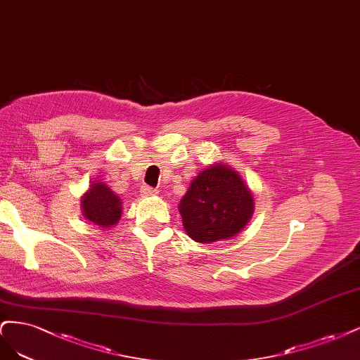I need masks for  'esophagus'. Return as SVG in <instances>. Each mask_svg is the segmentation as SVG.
I'll return each mask as SVG.
<instances>
[{"mask_svg": "<svg viewBox=\"0 0 360 360\" xmlns=\"http://www.w3.org/2000/svg\"><path fill=\"white\" fill-rule=\"evenodd\" d=\"M141 193L143 195H155L158 191L155 188H153V187H148V185H143V187L141 188Z\"/></svg>", "mask_w": 360, "mask_h": 360, "instance_id": "34e87169", "label": "esophagus"}]
</instances>
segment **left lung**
I'll list each match as a JSON object with an SVG mask.
<instances>
[{"instance_id": "obj_1", "label": "left lung", "mask_w": 360, "mask_h": 360, "mask_svg": "<svg viewBox=\"0 0 360 360\" xmlns=\"http://www.w3.org/2000/svg\"><path fill=\"white\" fill-rule=\"evenodd\" d=\"M252 211L254 200L248 187L233 169L224 165L200 172L179 205L185 231L200 243L235 236L245 227Z\"/></svg>"}]
</instances>
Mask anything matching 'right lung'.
Listing matches in <instances>:
<instances>
[{"mask_svg":"<svg viewBox=\"0 0 360 360\" xmlns=\"http://www.w3.org/2000/svg\"><path fill=\"white\" fill-rule=\"evenodd\" d=\"M84 217L100 227H112L121 218V200L106 184L94 182L82 197Z\"/></svg>","mask_w":360,"mask_h":360,"instance_id":"right-lung-1","label":"right lung"}]
</instances>
